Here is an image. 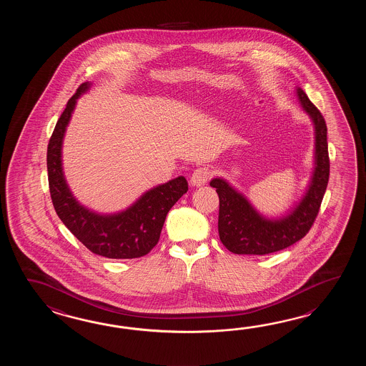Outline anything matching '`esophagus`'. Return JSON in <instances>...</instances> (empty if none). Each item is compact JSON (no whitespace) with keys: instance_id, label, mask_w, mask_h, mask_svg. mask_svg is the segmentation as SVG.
Segmentation results:
<instances>
[{"instance_id":"1","label":"esophagus","mask_w":366,"mask_h":366,"mask_svg":"<svg viewBox=\"0 0 366 366\" xmlns=\"http://www.w3.org/2000/svg\"><path fill=\"white\" fill-rule=\"evenodd\" d=\"M210 177H212V172H210L209 169H207V167H199V169H196V170L192 172L189 182H191L192 186H204V184L210 179Z\"/></svg>"}]
</instances>
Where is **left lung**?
Listing matches in <instances>:
<instances>
[{"instance_id":"8db88e82","label":"left lung","mask_w":366,"mask_h":366,"mask_svg":"<svg viewBox=\"0 0 366 366\" xmlns=\"http://www.w3.org/2000/svg\"><path fill=\"white\" fill-rule=\"evenodd\" d=\"M297 95L315 128V169L302 200L289 214L269 219L259 214L249 200L226 180L214 178L210 186L219 199L218 234L226 249L238 255H267L287 249L309 233L318 216L330 178V158L325 117L301 87Z\"/></svg>"}]
</instances>
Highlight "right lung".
I'll return each instance as SVG.
<instances>
[{"mask_svg": "<svg viewBox=\"0 0 366 366\" xmlns=\"http://www.w3.org/2000/svg\"><path fill=\"white\" fill-rule=\"evenodd\" d=\"M89 82L79 85L57 120L47 149L48 184L56 213L78 241L94 254L109 259H134L147 255L159 241L164 219L172 205L188 191L184 177L154 187L137 202L115 214H98L74 199L64 178L61 147L64 133L81 94Z\"/></svg>", "mask_w": 366, "mask_h": 366, "instance_id": "obj_1", "label": "right lung"}]
</instances>
